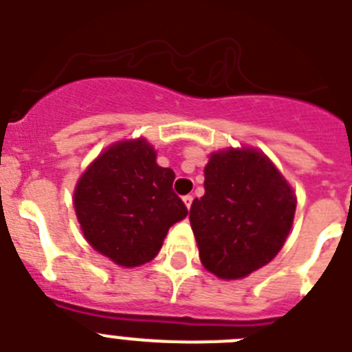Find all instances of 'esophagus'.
Here are the masks:
<instances>
[{"label": "esophagus", "mask_w": 352, "mask_h": 352, "mask_svg": "<svg viewBox=\"0 0 352 352\" xmlns=\"http://www.w3.org/2000/svg\"><path fill=\"white\" fill-rule=\"evenodd\" d=\"M183 203H185V206L190 210L192 203H194V197H192V195H185V197H183Z\"/></svg>", "instance_id": "34e87169"}]
</instances>
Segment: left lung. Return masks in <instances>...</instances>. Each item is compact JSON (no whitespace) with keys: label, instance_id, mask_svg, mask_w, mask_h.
I'll use <instances>...</instances> for the list:
<instances>
[{"label":"left lung","instance_id":"8db88e82","mask_svg":"<svg viewBox=\"0 0 352 352\" xmlns=\"http://www.w3.org/2000/svg\"><path fill=\"white\" fill-rule=\"evenodd\" d=\"M204 190L192 203L190 226L208 272L243 278L280 252L296 197L263 153L243 148L211 155Z\"/></svg>","mask_w":352,"mask_h":352}]
</instances>
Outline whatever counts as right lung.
<instances>
[{"mask_svg": "<svg viewBox=\"0 0 352 352\" xmlns=\"http://www.w3.org/2000/svg\"><path fill=\"white\" fill-rule=\"evenodd\" d=\"M174 178L173 169L158 166L144 139L105 149L82 174L74 194L89 245L126 268L153 259L169 227L188 213L174 194Z\"/></svg>", "mask_w": 352, "mask_h": 352, "instance_id": "obj_1", "label": "right lung"}]
</instances>
